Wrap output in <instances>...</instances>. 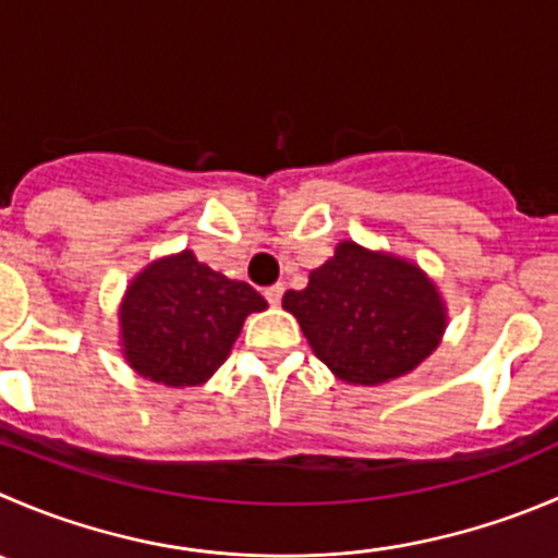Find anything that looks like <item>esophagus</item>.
I'll return each mask as SVG.
<instances>
[{"label":"esophagus","instance_id":"34e87169","mask_svg":"<svg viewBox=\"0 0 558 558\" xmlns=\"http://www.w3.org/2000/svg\"><path fill=\"white\" fill-rule=\"evenodd\" d=\"M264 296H267L269 305H280V296H283V283H275L269 289H264Z\"/></svg>","mask_w":558,"mask_h":558}]
</instances>
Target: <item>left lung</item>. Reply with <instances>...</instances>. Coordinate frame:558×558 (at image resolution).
<instances>
[{
    "label": "left lung",
    "mask_w": 558,
    "mask_h": 558,
    "mask_svg": "<svg viewBox=\"0 0 558 558\" xmlns=\"http://www.w3.org/2000/svg\"><path fill=\"white\" fill-rule=\"evenodd\" d=\"M283 307L313 354L345 384L378 387L434 354L447 307L434 280L405 258L343 240Z\"/></svg>",
    "instance_id": "1"
}]
</instances>
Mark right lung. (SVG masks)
I'll return each instance as SVG.
<instances>
[{
  "instance_id": "add662e5",
  "label": "right lung",
  "mask_w": 558,
  "mask_h": 558,
  "mask_svg": "<svg viewBox=\"0 0 558 558\" xmlns=\"http://www.w3.org/2000/svg\"><path fill=\"white\" fill-rule=\"evenodd\" d=\"M264 307L253 286L215 272L193 251L174 253L130 280L119 305L122 354L149 381L196 387L223 365L245 318Z\"/></svg>"
}]
</instances>
